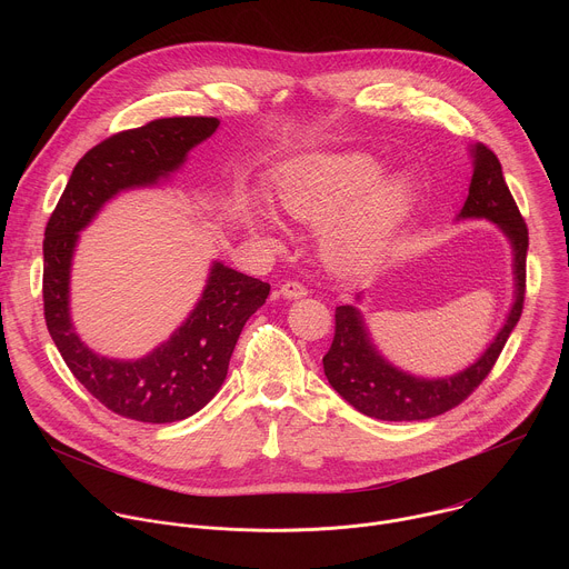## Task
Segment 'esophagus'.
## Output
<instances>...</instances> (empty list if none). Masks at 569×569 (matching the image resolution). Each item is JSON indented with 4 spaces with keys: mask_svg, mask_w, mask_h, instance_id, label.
<instances>
[{
    "mask_svg": "<svg viewBox=\"0 0 569 569\" xmlns=\"http://www.w3.org/2000/svg\"><path fill=\"white\" fill-rule=\"evenodd\" d=\"M279 292L286 297V299H299V297H306V286L301 281H286L281 283Z\"/></svg>",
    "mask_w": 569,
    "mask_h": 569,
    "instance_id": "obj_1",
    "label": "esophagus"
}]
</instances>
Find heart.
Returning a JSON list of instances; mask_svg holds the SVG:
<instances>
[{"mask_svg": "<svg viewBox=\"0 0 569 569\" xmlns=\"http://www.w3.org/2000/svg\"><path fill=\"white\" fill-rule=\"evenodd\" d=\"M380 173V161L365 152L319 159L286 180L279 202L286 213L312 224L336 214L323 231V252L331 266L356 270L376 259L410 202V182L405 178H391L370 192Z\"/></svg>", "mask_w": 569, "mask_h": 569, "instance_id": "heart-1", "label": "heart"}]
</instances>
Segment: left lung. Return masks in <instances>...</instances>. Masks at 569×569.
<instances>
[{
	"mask_svg": "<svg viewBox=\"0 0 569 569\" xmlns=\"http://www.w3.org/2000/svg\"><path fill=\"white\" fill-rule=\"evenodd\" d=\"M472 157L475 169L461 218H489L511 240L516 257V301L509 319L493 345L466 371L452 378L421 380L385 362L367 336L362 315L353 306H338L333 345L321 360L323 373L333 389L367 417L380 421H423L457 408L491 373L522 315L529 229L505 182L498 154L489 146L477 143Z\"/></svg>",
	"mask_w": 569,
	"mask_h": 569,
	"instance_id": "8db88e82",
	"label": "left lung"
}]
</instances>
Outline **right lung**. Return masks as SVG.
<instances>
[{
    "label": "right lung",
    "mask_w": 569,
    "mask_h": 569,
    "mask_svg": "<svg viewBox=\"0 0 569 569\" xmlns=\"http://www.w3.org/2000/svg\"><path fill=\"white\" fill-rule=\"evenodd\" d=\"M216 128L213 117H169L103 139L78 159L44 229L42 301L49 336L76 380L123 419L173 423L202 410L227 376L242 327L270 295V283L216 263L189 319L167 345L134 362L92 353L71 329L69 266L78 231L121 189L152 184L176 171Z\"/></svg>",
    "instance_id": "1"
}]
</instances>
